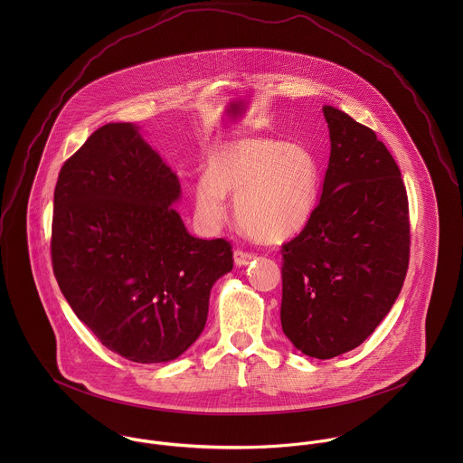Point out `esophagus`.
I'll return each mask as SVG.
<instances>
[{"instance_id":"1","label":"esophagus","mask_w":463,"mask_h":463,"mask_svg":"<svg viewBox=\"0 0 463 463\" xmlns=\"http://www.w3.org/2000/svg\"><path fill=\"white\" fill-rule=\"evenodd\" d=\"M233 259H235V264L239 267H244V265L250 264L251 260H255V253H248V251H242V250H235L233 253Z\"/></svg>"}]
</instances>
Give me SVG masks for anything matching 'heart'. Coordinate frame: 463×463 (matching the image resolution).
<instances>
[{
    "instance_id": "heart-1",
    "label": "heart",
    "mask_w": 463,
    "mask_h": 463,
    "mask_svg": "<svg viewBox=\"0 0 463 463\" xmlns=\"http://www.w3.org/2000/svg\"><path fill=\"white\" fill-rule=\"evenodd\" d=\"M226 193L233 215L251 239L276 244L308 221L319 193V164L299 144L242 137L215 146L193 189L194 210L210 226L222 221Z\"/></svg>"
}]
</instances>
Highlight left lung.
<instances>
[{
  "label": "left lung",
  "instance_id": "left-lung-1",
  "mask_svg": "<svg viewBox=\"0 0 463 463\" xmlns=\"http://www.w3.org/2000/svg\"><path fill=\"white\" fill-rule=\"evenodd\" d=\"M330 164L305 228L281 246V328L308 356L358 347L391 312L410 260L408 196L387 146L323 107Z\"/></svg>",
  "mask_w": 463,
  "mask_h": 463
}]
</instances>
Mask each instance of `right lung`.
I'll return each instance as SVG.
<instances>
[{"label":"right lung","mask_w":463,"mask_h":463,"mask_svg":"<svg viewBox=\"0 0 463 463\" xmlns=\"http://www.w3.org/2000/svg\"><path fill=\"white\" fill-rule=\"evenodd\" d=\"M180 182L130 123L92 133L61 169L52 264L72 312L137 364L178 358L201 335L232 244L193 237Z\"/></svg>","instance_id":"right-lung-1"}]
</instances>
